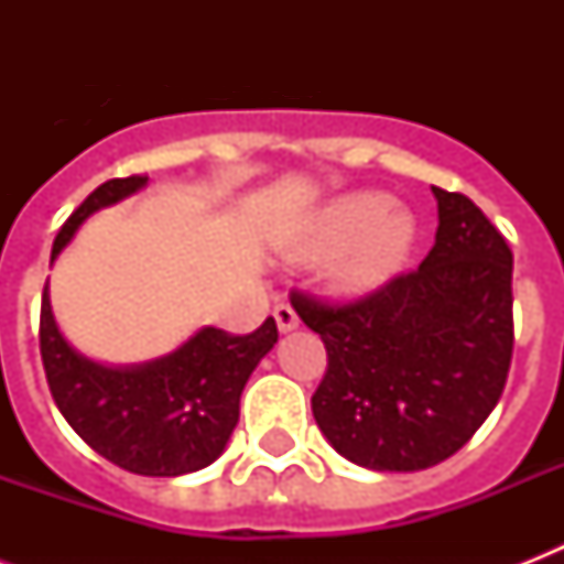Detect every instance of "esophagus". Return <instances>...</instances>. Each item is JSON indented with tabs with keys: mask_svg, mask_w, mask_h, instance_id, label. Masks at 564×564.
Wrapping results in <instances>:
<instances>
[{
	"mask_svg": "<svg viewBox=\"0 0 564 564\" xmlns=\"http://www.w3.org/2000/svg\"><path fill=\"white\" fill-rule=\"evenodd\" d=\"M274 322H278V330H281V334H290V330L299 327V313H295L290 304H278V307H274Z\"/></svg>",
	"mask_w": 564,
	"mask_h": 564,
	"instance_id": "obj_1",
	"label": "esophagus"
}]
</instances>
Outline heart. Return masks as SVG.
I'll return each mask as SVG.
<instances>
[{
  "label": "heart",
  "mask_w": 564,
  "mask_h": 564,
  "mask_svg": "<svg viewBox=\"0 0 564 564\" xmlns=\"http://www.w3.org/2000/svg\"><path fill=\"white\" fill-rule=\"evenodd\" d=\"M419 221L386 193L336 195L318 207L290 242L301 263L327 260V286L343 299H362L392 281L412 257Z\"/></svg>",
  "instance_id": "1"
}]
</instances>
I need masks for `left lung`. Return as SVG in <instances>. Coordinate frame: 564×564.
<instances>
[{
	"mask_svg": "<svg viewBox=\"0 0 564 564\" xmlns=\"http://www.w3.org/2000/svg\"><path fill=\"white\" fill-rule=\"evenodd\" d=\"M436 246L424 263L354 304L295 292L327 348L313 394L336 454L371 471H421L489 419L512 360V251L463 193L433 187Z\"/></svg>",
	"mask_w": 564,
	"mask_h": 564,
	"instance_id": "1",
	"label": "left lung"
}]
</instances>
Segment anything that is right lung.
Segmentation results:
<instances>
[{
  "instance_id": "right-lung-1",
  "label": "right lung",
  "mask_w": 564,
  "mask_h": 564,
  "mask_svg": "<svg viewBox=\"0 0 564 564\" xmlns=\"http://www.w3.org/2000/svg\"><path fill=\"white\" fill-rule=\"evenodd\" d=\"M145 184L149 178L131 175L93 189L57 230L52 263L93 213ZM274 343V318L248 336L198 327L166 357L108 366L66 343L52 313L48 283L43 290L40 354L57 410L96 454L143 477H181L219 459L239 421V394Z\"/></svg>"
}]
</instances>
